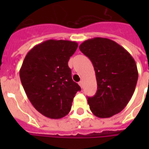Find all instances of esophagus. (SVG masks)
Listing matches in <instances>:
<instances>
[{
    "mask_svg": "<svg viewBox=\"0 0 149 149\" xmlns=\"http://www.w3.org/2000/svg\"><path fill=\"white\" fill-rule=\"evenodd\" d=\"M79 86H80V87H81V88H83V85H84V83H83V81H79Z\"/></svg>",
    "mask_w": 149,
    "mask_h": 149,
    "instance_id": "obj_1",
    "label": "esophagus"
}]
</instances>
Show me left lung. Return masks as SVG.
Here are the masks:
<instances>
[{
    "label": "left lung",
    "instance_id": "8db88e82",
    "mask_svg": "<svg viewBox=\"0 0 149 149\" xmlns=\"http://www.w3.org/2000/svg\"><path fill=\"white\" fill-rule=\"evenodd\" d=\"M79 50L93 63L97 91L87 97L95 116L106 118L125 108L135 90L139 72L130 53L115 42L106 38H93L79 45Z\"/></svg>",
    "mask_w": 149,
    "mask_h": 149
}]
</instances>
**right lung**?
<instances>
[{
	"mask_svg": "<svg viewBox=\"0 0 149 149\" xmlns=\"http://www.w3.org/2000/svg\"><path fill=\"white\" fill-rule=\"evenodd\" d=\"M77 47L76 42L50 39L32 48L23 61L19 72L23 88L34 107L47 118L67 115L81 90L68 66Z\"/></svg>",
	"mask_w": 149,
	"mask_h": 149,
	"instance_id": "right-lung-1",
	"label": "right lung"
}]
</instances>
